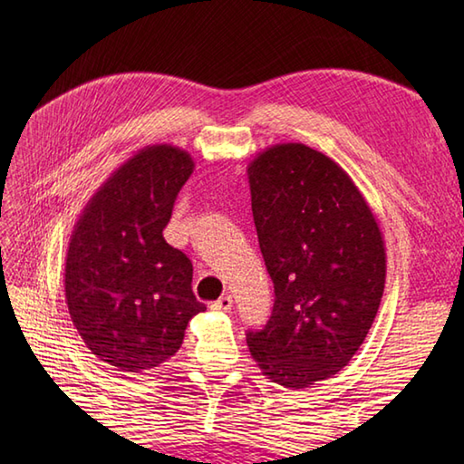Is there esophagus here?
<instances>
[{
  "mask_svg": "<svg viewBox=\"0 0 464 464\" xmlns=\"http://www.w3.org/2000/svg\"><path fill=\"white\" fill-rule=\"evenodd\" d=\"M233 307V297L231 295H223L221 299H217L215 303H211L213 311H231Z\"/></svg>",
  "mask_w": 464,
  "mask_h": 464,
  "instance_id": "esophagus-1",
  "label": "esophagus"
}]
</instances>
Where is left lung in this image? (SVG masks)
<instances>
[{
	"mask_svg": "<svg viewBox=\"0 0 464 464\" xmlns=\"http://www.w3.org/2000/svg\"><path fill=\"white\" fill-rule=\"evenodd\" d=\"M247 175L275 291L247 344L273 382L307 389L337 374L372 327L387 277L382 233L349 173L307 145H271Z\"/></svg>",
	"mask_w": 464,
	"mask_h": 464,
	"instance_id": "1",
	"label": "left lung"
}]
</instances>
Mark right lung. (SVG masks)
<instances>
[{"label":"right lung","mask_w":464,"mask_h":464,"mask_svg":"<svg viewBox=\"0 0 464 464\" xmlns=\"http://www.w3.org/2000/svg\"><path fill=\"white\" fill-rule=\"evenodd\" d=\"M193 160L175 145H147L107 177L77 219L65 255V303L97 359L125 372L160 367L179 351L205 304L193 265L163 239Z\"/></svg>","instance_id":"1"}]
</instances>
